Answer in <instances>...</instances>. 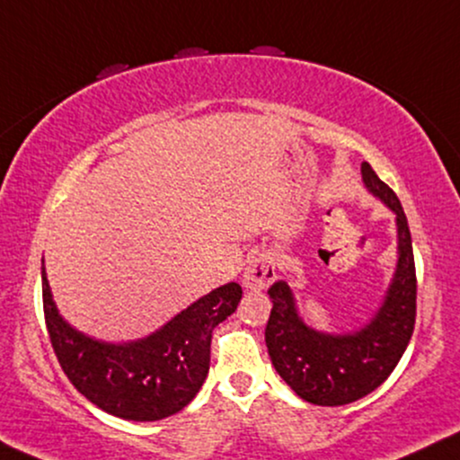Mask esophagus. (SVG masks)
I'll return each instance as SVG.
<instances>
[{
  "mask_svg": "<svg viewBox=\"0 0 460 460\" xmlns=\"http://www.w3.org/2000/svg\"><path fill=\"white\" fill-rule=\"evenodd\" d=\"M277 277L275 269V258L270 253H260L258 258H253L245 269L243 275V283L249 290H264L269 283H273Z\"/></svg>",
  "mask_w": 460,
  "mask_h": 460,
  "instance_id": "34e87169",
  "label": "esophagus"
}]
</instances>
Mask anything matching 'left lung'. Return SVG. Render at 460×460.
I'll return each instance as SVG.
<instances>
[{"label":"left lung","instance_id":"obj_1","mask_svg":"<svg viewBox=\"0 0 460 460\" xmlns=\"http://www.w3.org/2000/svg\"><path fill=\"white\" fill-rule=\"evenodd\" d=\"M362 179L396 213L399 226V264L371 324L345 337L320 334L303 324L286 281L279 279L269 288L273 298L264 332L269 356L283 382L314 405H348L373 393L399 365L416 326V264L403 207L367 162L362 164Z\"/></svg>","mask_w":460,"mask_h":460}]
</instances>
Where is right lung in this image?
I'll return each instance as SVG.
<instances>
[{
    "label": "right lung",
    "instance_id": "obj_1",
    "mask_svg": "<svg viewBox=\"0 0 460 460\" xmlns=\"http://www.w3.org/2000/svg\"><path fill=\"white\" fill-rule=\"evenodd\" d=\"M241 296L239 283H228L143 341L109 345L61 320L42 270L44 322L67 379L100 410L136 422L162 420L194 399L208 373L215 326L234 314Z\"/></svg>",
    "mask_w": 460,
    "mask_h": 460
}]
</instances>
